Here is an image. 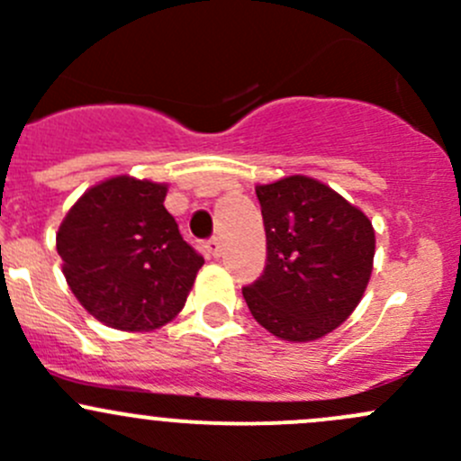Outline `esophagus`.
Returning <instances> with one entry per match:
<instances>
[{
  "instance_id": "1",
  "label": "esophagus",
  "mask_w": 461,
  "mask_h": 461,
  "mask_svg": "<svg viewBox=\"0 0 461 461\" xmlns=\"http://www.w3.org/2000/svg\"><path fill=\"white\" fill-rule=\"evenodd\" d=\"M204 249H207L209 257L218 258V257H221V252H222V245H221V240H218V239H212V240H207V243H204Z\"/></svg>"
}]
</instances>
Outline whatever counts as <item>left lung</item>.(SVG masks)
I'll return each instance as SVG.
<instances>
[{"label": "left lung", "instance_id": "left-lung-1", "mask_svg": "<svg viewBox=\"0 0 461 461\" xmlns=\"http://www.w3.org/2000/svg\"><path fill=\"white\" fill-rule=\"evenodd\" d=\"M267 263L243 287L252 317L283 341H317L359 305L375 258L370 218L308 176L257 185Z\"/></svg>", "mask_w": 461, "mask_h": 461}]
</instances>
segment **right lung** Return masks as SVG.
<instances>
[{
    "label": "right lung",
    "instance_id": "add662e5",
    "mask_svg": "<svg viewBox=\"0 0 461 461\" xmlns=\"http://www.w3.org/2000/svg\"><path fill=\"white\" fill-rule=\"evenodd\" d=\"M167 185L115 176L86 189L59 225L68 287L100 323L151 332L185 308L203 257L165 209Z\"/></svg>",
    "mask_w": 461,
    "mask_h": 461
}]
</instances>
